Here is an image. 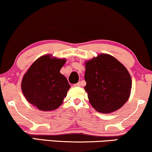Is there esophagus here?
I'll list each match as a JSON object with an SVG mask.
<instances>
[{
  "label": "esophagus",
  "instance_id": "obj_1",
  "mask_svg": "<svg viewBox=\"0 0 152 152\" xmlns=\"http://www.w3.org/2000/svg\"><path fill=\"white\" fill-rule=\"evenodd\" d=\"M80 86H81V83L80 82H78L77 83L74 84V86H76V87H80Z\"/></svg>",
  "mask_w": 152,
  "mask_h": 152
}]
</instances>
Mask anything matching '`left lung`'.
Here are the masks:
<instances>
[{
  "instance_id": "1",
  "label": "left lung",
  "mask_w": 152,
  "mask_h": 152,
  "mask_svg": "<svg viewBox=\"0 0 152 152\" xmlns=\"http://www.w3.org/2000/svg\"><path fill=\"white\" fill-rule=\"evenodd\" d=\"M84 89L96 111L108 114L124 106L130 95L132 80L119 61L107 54L86 62Z\"/></svg>"
}]
</instances>
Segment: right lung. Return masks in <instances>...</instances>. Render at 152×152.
Listing matches in <instances>:
<instances>
[{
	"instance_id": "1",
	"label": "right lung",
	"mask_w": 152,
	"mask_h": 152,
	"mask_svg": "<svg viewBox=\"0 0 152 152\" xmlns=\"http://www.w3.org/2000/svg\"><path fill=\"white\" fill-rule=\"evenodd\" d=\"M65 62L66 59L43 55L36 59L23 76L21 87L25 98L39 110H55L66 97L71 86L59 72Z\"/></svg>"
}]
</instances>
